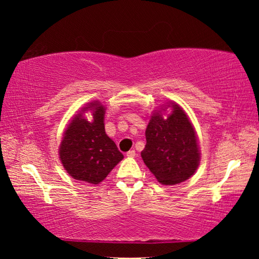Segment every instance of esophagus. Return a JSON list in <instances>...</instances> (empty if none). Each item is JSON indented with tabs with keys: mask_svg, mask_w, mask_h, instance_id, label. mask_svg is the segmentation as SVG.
I'll use <instances>...</instances> for the list:
<instances>
[{
	"mask_svg": "<svg viewBox=\"0 0 259 259\" xmlns=\"http://www.w3.org/2000/svg\"><path fill=\"white\" fill-rule=\"evenodd\" d=\"M126 156H128V157H135L136 156V151L135 150H130L128 153H126Z\"/></svg>",
	"mask_w": 259,
	"mask_h": 259,
	"instance_id": "34e87169",
	"label": "esophagus"
}]
</instances>
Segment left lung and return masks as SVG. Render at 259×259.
Here are the masks:
<instances>
[{
	"label": "left lung",
	"mask_w": 259,
	"mask_h": 259,
	"mask_svg": "<svg viewBox=\"0 0 259 259\" xmlns=\"http://www.w3.org/2000/svg\"><path fill=\"white\" fill-rule=\"evenodd\" d=\"M145 136L142 157L161 184L175 185L195 172L200 161L198 140L192 123L178 105H172V112L166 119L161 111L154 114Z\"/></svg>",
	"instance_id": "8db88e82"
}]
</instances>
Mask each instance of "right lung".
<instances>
[{
	"label": "right lung",
	"mask_w": 259,
	"mask_h": 259,
	"mask_svg": "<svg viewBox=\"0 0 259 259\" xmlns=\"http://www.w3.org/2000/svg\"><path fill=\"white\" fill-rule=\"evenodd\" d=\"M93 121L76 116L64 133L59 155L67 172L76 181L99 184L112 169L123 159L115 143L105 133V108L98 103H91Z\"/></svg>",
	"instance_id": "right-lung-1"
}]
</instances>
